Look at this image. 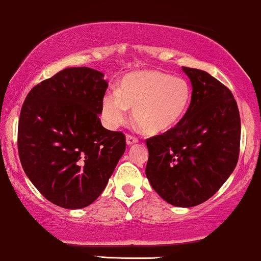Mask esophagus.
Instances as JSON below:
<instances>
[{
    "instance_id": "1",
    "label": "esophagus",
    "mask_w": 261,
    "mask_h": 261,
    "mask_svg": "<svg viewBox=\"0 0 261 261\" xmlns=\"http://www.w3.org/2000/svg\"><path fill=\"white\" fill-rule=\"evenodd\" d=\"M137 142H139V139H137V137L133 136V135H126V144H127L128 146L137 144Z\"/></svg>"
}]
</instances>
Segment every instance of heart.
<instances>
[{
  "mask_svg": "<svg viewBox=\"0 0 261 261\" xmlns=\"http://www.w3.org/2000/svg\"><path fill=\"white\" fill-rule=\"evenodd\" d=\"M191 87L185 79L161 70H139L127 74L119 90L110 89L102 99V115L110 127L125 121L128 107L134 120L148 134L171 130L183 119L191 104Z\"/></svg>",
  "mask_w": 261,
  "mask_h": 261,
  "instance_id": "heart-1",
  "label": "heart"
}]
</instances>
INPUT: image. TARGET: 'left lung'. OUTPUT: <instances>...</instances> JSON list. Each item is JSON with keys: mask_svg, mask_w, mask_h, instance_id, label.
Returning <instances> with one entry per match:
<instances>
[{"mask_svg": "<svg viewBox=\"0 0 261 261\" xmlns=\"http://www.w3.org/2000/svg\"><path fill=\"white\" fill-rule=\"evenodd\" d=\"M192 83L190 108L171 130L146 140V177L160 197L176 207H194L216 194L236 168L240 116L224 84L183 67Z\"/></svg>", "mask_w": 261, "mask_h": 261, "instance_id": "1", "label": "left lung"}]
</instances>
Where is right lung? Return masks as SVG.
<instances>
[{
	"instance_id": "add662e5",
	"label": "right lung",
	"mask_w": 261,
	"mask_h": 261,
	"mask_svg": "<svg viewBox=\"0 0 261 261\" xmlns=\"http://www.w3.org/2000/svg\"><path fill=\"white\" fill-rule=\"evenodd\" d=\"M107 89L101 71L67 68L37 84L22 105V167L42 196L62 208L91 204L125 152L124 134L107 130L99 119Z\"/></svg>"
}]
</instances>
